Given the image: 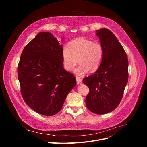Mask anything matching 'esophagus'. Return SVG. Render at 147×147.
<instances>
[{
	"instance_id": "obj_1",
	"label": "esophagus",
	"mask_w": 147,
	"mask_h": 147,
	"mask_svg": "<svg viewBox=\"0 0 147 147\" xmlns=\"http://www.w3.org/2000/svg\"><path fill=\"white\" fill-rule=\"evenodd\" d=\"M76 81L77 84H80L82 83V79L79 77H76Z\"/></svg>"
}]
</instances>
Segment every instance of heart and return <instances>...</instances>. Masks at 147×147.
<instances>
[{"instance_id":"b5f03b06","label":"heart","mask_w":147,"mask_h":147,"mask_svg":"<svg viewBox=\"0 0 147 147\" xmlns=\"http://www.w3.org/2000/svg\"><path fill=\"white\" fill-rule=\"evenodd\" d=\"M104 56L103 46L96 42L84 38L72 40L69 45L62 49V62L64 69L71 71L77 65L74 73L78 76H84L89 72H94L100 66Z\"/></svg>"}]
</instances>
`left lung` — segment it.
I'll use <instances>...</instances> for the list:
<instances>
[{
    "instance_id": "obj_1",
    "label": "left lung",
    "mask_w": 147,
    "mask_h": 147,
    "mask_svg": "<svg viewBox=\"0 0 147 147\" xmlns=\"http://www.w3.org/2000/svg\"><path fill=\"white\" fill-rule=\"evenodd\" d=\"M104 56L98 69L84 78L90 90L86 99L87 108L92 112L103 115L115 110L119 105L128 82V59L116 36L108 29L97 30Z\"/></svg>"
}]
</instances>
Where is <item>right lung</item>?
Instances as JSON below:
<instances>
[{"label":"right lung","mask_w":147,"mask_h":147,"mask_svg":"<svg viewBox=\"0 0 147 147\" xmlns=\"http://www.w3.org/2000/svg\"><path fill=\"white\" fill-rule=\"evenodd\" d=\"M62 49L51 33L40 32L21 55L17 67L21 93L28 105L42 115L58 113L76 85L74 76L63 68Z\"/></svg>","instance_id":"add662e5"}]
</instances>
